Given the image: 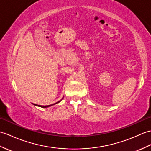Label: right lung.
Returning a JSON list of instances; mask_svg holds the SVG:
<instances>
[{"instance_id": "obj_1", "label": "right lung", "mask_w": 151, "mask_h": 151, "mask_svg": "<svg viewBox=\"0 0 151 151\" xmlns=\"http://www.w3.org/2000/svg\"><path fill=\"white\" fill-rule=\"evenodd\" d=\"M63 99H64V98H63ZM61 100H60L59 101H58V102H57V103H55V104H51V105H50V106H38V105H37V104H35V106H39V107H43V108H47V107H50V106H53V105H55L56 104H58V103H59L60 101Z\"/></svg>"}]
</instances>
